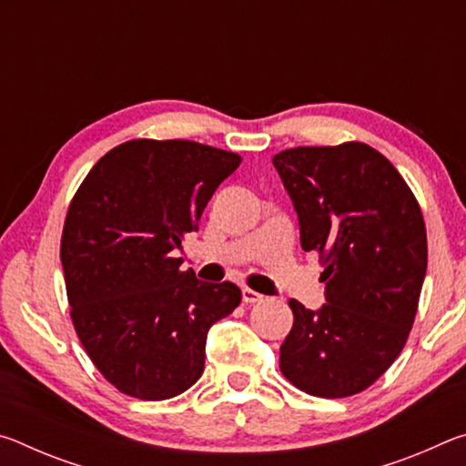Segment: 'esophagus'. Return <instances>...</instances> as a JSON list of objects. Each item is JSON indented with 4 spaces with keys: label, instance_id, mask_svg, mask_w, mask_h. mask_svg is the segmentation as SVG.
<instances>
[{
    "label": "esophagus",
    "instance_id": "esophagus-1",
    "mask_svg": "<svg viewBox=\"0 0 466 466\" xmlns=\"http://www.w3.org/2000/svg\"><path fill=\"white\" fill-rule=\"evenodd\" d=\"M242 299H244V302H247V304H257V302H261L263 296L258 294V291H255V289L244 288V289H242Z\"/></svg>",
    "mask_w": 466,
    "mask_h": 466
}]
</instances>
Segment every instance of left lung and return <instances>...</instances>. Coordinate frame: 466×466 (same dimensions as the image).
Returning <instances> with one entry per match:
<instances>
[{
	"instance_id": "obj_1",
	"label": "left lung",
	"mask_w": 466,
	"mask_h": 466,
	"mask_svg": "<svg viewBox=\"0 0 466 466\" xmlns=\"http://www.w3.org/2000/svg\"><path fill=\"white\" fill-rule=\"evenodd\" d=\"M273 167L327 283L317 312L289 299L294 325L279 370L312 397H351L392 366L411 333L428 269L421 208L399 170L361 141L283 149Z\"/></svg>"
}]
</instances>
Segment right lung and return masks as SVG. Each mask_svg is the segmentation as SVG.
Wrapping results in <instances>:
<instances>
[{
  "mask_svg": "<svg viewBox=\"0 0 466 466\" xmlns=\"http://www.w3.org/2000/svg\"><path fill=\"white\" fill-rule=\"evenodd\" d=\"M242 157L187 139H131L82 180L61 234L69 317L116 390L164 400L199 380L209 327L240 304L230 281L180 271L183 236Z\"/></svg>",
  "mask_w": 466,
  "mask_h": 466,
  "instance_id": "add662e5",
  "label": "right lung"
}]
</instances>
